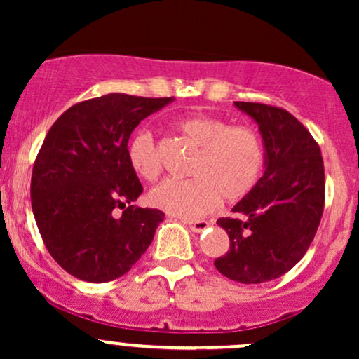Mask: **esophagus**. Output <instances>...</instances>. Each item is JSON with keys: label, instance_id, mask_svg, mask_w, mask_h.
I'll use <instances>...</instances> for the list:
<instances>
[{"label": "esophagus", "instance_id": "esophagus-1", "mask_svg": "<svg viewBox=\"0 0 359 359\" xmlns=\"http://www.w3.org/2000/svg\"><path fill=\"white\" fill-rule=\"evenodd\" d=\"M184 224H187L191 231L201 233V231H204L205 228H208L209 221H204V219H199V221H184Z\"/></svg>", "mask_w": 359, "mask_h": 359}]
</instances>
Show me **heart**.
Listing matches in <instances>:
<instances>
[{"label": "heart", "instance_id": "b5f03b06", "mask_svg": "<svg viewBox=\"0 0 359 359\" xmlns=\"http://www.w3.org/2000/svg\"><path fill=\"white\" fill-rule=\"evenodd\" d=\"M177 128L199 147L192 160V179H165L148 194L151 205L172 216L201 217L211 212L221 196L228 201L245 197L255 187L263 168V147L257 131L209 114L177 119ZM128 162L145 180L160 174L154 135L138 130L128 143Z\"/></svg>", "mask_w": 359, "mask_h": 359}]
</instances>
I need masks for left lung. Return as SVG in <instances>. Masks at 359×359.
Masks as SVG:
<instances>
[{"label": "left lung", "mask_w": 359, "mask_h": 359, "mask_svg": "<svg viewBox=\"0 0 359 359\" xmlns=\"http://www.w3.org/2000/svg\"><path fill=\"white\" fill-rule=\"evenodd\" d=\"M258 125L265 170L251 191L217 224L229 250L214 266L240 283L282 277L302 259L324 211V163L320 148L297 118L259 102H234Z\"/></svg>", "instance_id": "left-lung-1"}]
</instances>
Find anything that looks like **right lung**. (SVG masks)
Masks as SVG:
<instances>
[{
	"label": "right lung",
	"instance_id": "add662e5",
	"mask_svg": "<svg viewBox=\"0 0 359 359\" xmlns=\"http://www.w3.org/2000/svg\"><path fill=\"white\" fill-rule=\"evenodd\" d=\"M172 101L106 94L74 104L48 130L32 174V211L48 253L76 278L121 277L154 240L165 214L133 205L143 187L128 140ZM114 208L123 209L119 218Z\"/></svg>",
	"mask_w": 359,
	"mask_h": 359
}]
</instances>
